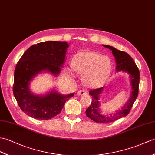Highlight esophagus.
<instances>
[{"label": "esophagus", "instance_id": "34e87169", "mask_svg": "<svg viewBox=\"0 0 155 155\" xmlns=\"http://www.w3.org/2000/svg\"><path fill=\"white\" fill-rule=\"evenodd\" d=\"M88 94V92L86 91V90L83 89V90H81V91H79L77 93V94L81 96V95H86Z\"/></svg>", "mask_w": 155, "mask_h": 155}]
</instances>
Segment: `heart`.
Masks as SVG:
<instances>
[{
  "mask_svg": "<svg viewBox=\"0 0 155 155\" xmlns=\"http://www.w3.org/2000/svg\"><path fill=\"white\" fill-rule=\"evenodd\" d=\"M72 64L77 73L84 74L82 80L89 87L101 86L109 77L111 69L110 59L106 55L92 51H83L76 54Z\"/></svg>",
  "mask_w": 155,
  "mask_h": 155,
  "instance_id": "1",
  "label": "heart"
}]
</instances>
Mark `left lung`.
<instances>
[{
  "mask_svg": "<svg viewBox=\"0 0 155 155\" xmlns=\"http://www.w3.org/2000/svg\"><path fill=\"white\" fill-rule=\"evenodd\" d=\"M106 48L112 51V53L116 59V70L117 71H123L130 74L131 80L132 92L130 98L125 104L123 108L116 111V112L107 115H103L100 113V102L99 95L102 91V87L100 88L93 89L89 92L90 94L92 96L91 105L86 110V115L92 121L96 123L106 124L116 121L121 117L126 116L130 112L132 106L138 96L140 73L137 66L131 57L124 51L116 49L113 47L106 45H102Z\"/></svg>",
  "mask_w": 155,
  "mask_h": 155,
  "instance_id": "1",
  "label": "left lung"
}]
</instances>
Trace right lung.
Segmentation results:
<instances>
[{"instance_id": "add662e5", "label": "right lung", "mask_w": 155, "mask_h": 155, "mask_svg": "<svg viewBox=\"0 0 155 155\" xmlns=\"http://www.w3.org/2000/svg\"><path fill=\"white\" fill-rule=\"evenodd\" d=\"M67 42L46 41L30 47L17 63L14 71L13 94L21 110L38 120H49L59 114L67 100L74 96L51 92L45 96H35L29 89L30 82L43 71L57 75L65 58Z\"/></svg>"}]
</instances>
